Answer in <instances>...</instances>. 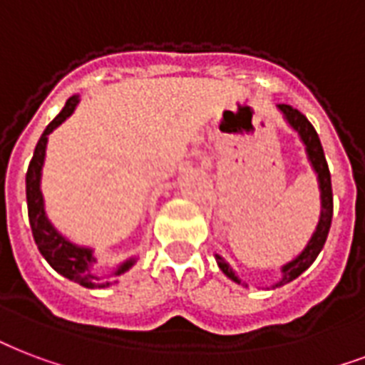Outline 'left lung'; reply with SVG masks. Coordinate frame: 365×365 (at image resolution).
<instances>
[{
  "mask_svg": "<svg viewBox=\"0 0 365 365\" xmlns=\"http://www.w3.org/2000/svg\"><path fill=\"white\" fill-rule=\"evenodd\" d=\"M277 108L282 110L283 118L287 120V124L293 128L294 132L299 133L300 141L304 143L306 147V157L310 160V166L316 172L318 176V187H319V199H322V212H319V222L316 226V232L312 233L310 241L306 243V247L302 249L299 257L293 258L291 262H287L285 266H282V279L272 285V289L282 287L285 283L297 279L304 269H308L312 266V262L318 258V255L322 252L325 245V239H327V233H329L331 227V218H333V191H331V174L329 166H327V160H325L324 147H322V141L318 138V132L314 130V126L308 122L302 113H299L297 108H293L291 105H277ZM216 262H218L220 269L232 279V282L239 283V285H245L239 275L233 272V268L224 260V258L216 255ZM247 287V285H245Z\"/></svg>",
  "mask_w": 365,
  "mask_h": 365,
  "instance_id": "8db88e82",
  "label": "left lung"
}]
</instances>
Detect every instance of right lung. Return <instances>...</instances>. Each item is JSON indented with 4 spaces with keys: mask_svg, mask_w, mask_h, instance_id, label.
I'll return each instance as SVG.
<instances>
[{
    "mask_svg": "<svg viewBox=\"0 0 365 365\" xmlns=\"http://www.w3.org/2000/svg\"><path fill=\"white\" fill-rule=\"evenodd\" d=\"M78 103H80V96L68 97L63 110L47 124V128L41 133L40 141H38V145H36L34 157L30 160V166H28L26 172L28 218H30L32 235H34V241L38 245V249H40L41 257L46 258L55 272L65 275L66 279H71V282L80 283L82 287L103 289L108 287L110 282L103 279L101 275L96 274L93 266H96L97 258L93 257V249L72 243L71 239H66L57 227L53 226L51 220L47 218L46 202H43V195H41L40 187L41 168H43V160H46L47 135L74 113ZM133 264H135V258H128V260L116 266L113 275H122L132 268Z\"/></svg>",
    "mask_w": 365,
    "mask_h": 365,
    "instance_id": "right-lung-1",
    "label": "right lung"
}]
</instances>
